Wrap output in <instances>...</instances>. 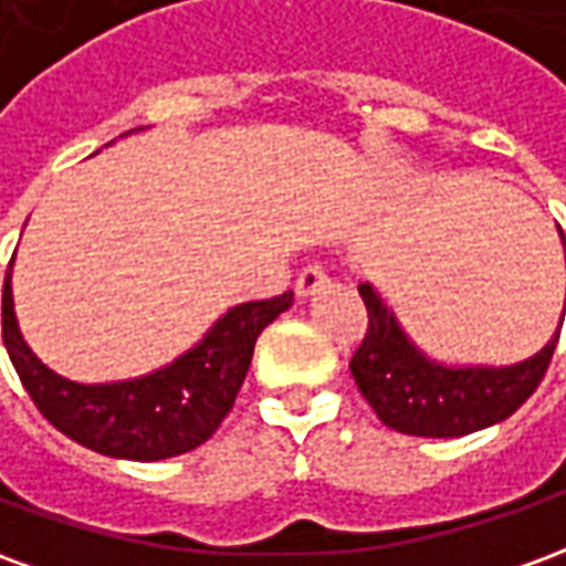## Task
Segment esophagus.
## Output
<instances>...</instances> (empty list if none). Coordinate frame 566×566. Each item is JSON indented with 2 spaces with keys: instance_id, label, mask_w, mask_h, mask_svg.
I'll return each mask as SVG.
<instances>
[{
  "instance_id": "esophagus-1",
  "label": "esophagus",
  "mask_w": 566,
  "mask_h": 566,
  "mask_svg": "<svg viewBox=\"0 0 566 566\" xmlns=\"http://www.w3.org/2000/svg\"><path fill=\"white\" fill-rule=\"evenodd\" d=\"M324 284H327V275H324V270H321L318 263H312V266H306V270H300L294 291L300 300H306V296L318 294Z\"/></svg>"
}]
</instances>
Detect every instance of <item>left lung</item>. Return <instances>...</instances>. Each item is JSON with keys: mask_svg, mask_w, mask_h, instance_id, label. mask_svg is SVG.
<instances>
[{"mask_svg": "<svg viewBox=\"0 0 566 566\" xmlns=\"http://www.w3.org/2000/svg\"><path fill=\"white\" fill-rule=\"evenodd\" d=\"M357 291L369 324L348 367L381 424L409 437H467L510 418L543 381L560 336L555 331L543 352L512 367H446L418 352L373 284Z\"/></svg>", "mask_w": 566, "mask_h": 566, "instance_id": "8db88e82", "label": "left lung"}]
</instances>
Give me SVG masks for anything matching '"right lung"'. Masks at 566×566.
Returning a JSON list of instances; mask_svg holds the SVG:
<instances>
[{
  "label": "right lung",
  "instance_id": "1",
  "mask_svg": "<svg viewBox=\"0 0 566 566\" xmlns=\"http://www.w3.org/2000/svg\"><path fill=\"white\" fill-rule=\"evenodd\" d=\"M294 291L233 306L190 352L142 379L81 385L56 376L20 336L11 266L2 287V339L35 409L78 446L124 461H163L197 449L233 409L266 324L287 312Z\"/></svg>",
  "mask_w": 566,
  "mask_h": 566
}]
</instances>
